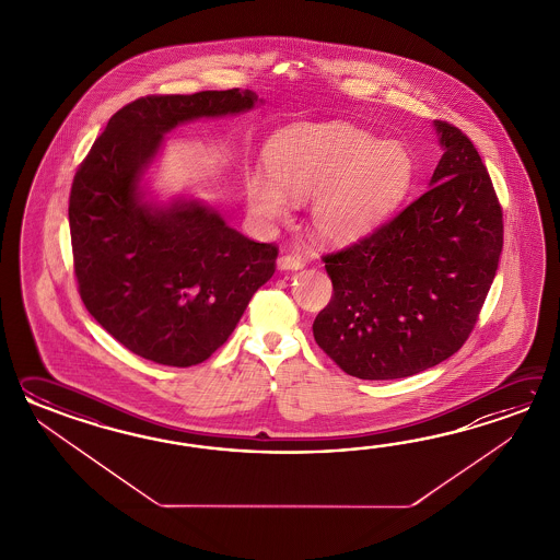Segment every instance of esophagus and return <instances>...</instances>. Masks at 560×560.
Instances as JSON below:
<instances>
[{"label":"esophagus","instance_id":"1","mask_svg":"<svg viewBox=\"0 0 560 560\" xmlns=\"http://www.w3.org/2000/svg\"><path fill=\"white\" fill-rule=\"evenodd\" d=\"M306 260L300 254H284L278 258V268L280 270H300Z\"/></svg>","mask_w":560,"mask_h":560}]
</instances>
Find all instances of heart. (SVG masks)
<instances>
[{"label":"heart","instance_id":"obj_1","mask_svg":"<svg viewBox=\"0 0 560 560\" xmlns=\"http://www.w3.org/2000/svg\"><path fill=\"white\" fill-rule=\"evenodd\" d=\"M270 172L244 178L252 212L266 222L290 214L283 191L296 200L312 196V228L324 240L350 242L381 222L405 196L412 155L400 142H381L342 121L294 124L278 131L264 150Z\"/></svg>","mask_w":560,"mask_h":560}]
</instances>
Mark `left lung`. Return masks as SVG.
<instances>
[{
  "label": "left lung",
  "mask_w": 560,
  "mask_h": 560,
  "mask_svg": "<svg viewBox=\"0 0 560 560\" xmlns=\"http://www.w3.org/2000/svg\"><path fill=\"white\" fill-rule=\"evenodd\" d=\"M434 126L444 154L429 191L322 256L334 294L314 340L362 381L412 376L458 352L499 268L502 208L487 166L465 131Z\"/></svg>",
  "instance_id": "8db88e82"
}]
</instances>
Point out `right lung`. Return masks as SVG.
<instances>
[{"instance_id": "1", "label": "right lung", "mask_w": 560, "mask_h": 560, "mask_svg": "<svg viewBox=\"0 0 560 560\" xmlns=\"http://www.w3.org/2000/svg\"><path fill=\"white\" fill-rule=\"evenodd\" d=\"M258 95H143L118 109L73 176V272L85 308L119 345L166 366H194L234 332L276 270L278 246L242 236L198 202H140L138 179L182 121L246 112Z\"/></svg>"}]
</instances>
